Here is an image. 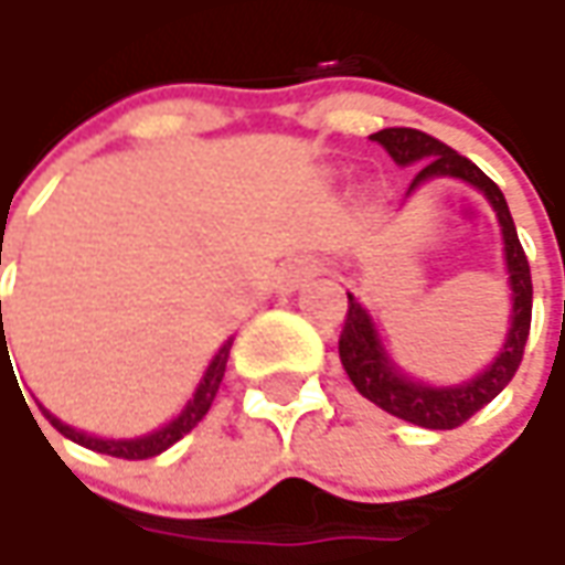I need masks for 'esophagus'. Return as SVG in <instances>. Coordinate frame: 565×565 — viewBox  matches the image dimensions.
Listing matches in <instances>:
<instances>
[{
	"label": "esophagus",
	"instance_id": "34e87169",
	"mask_svg": "<svg viewBox=\"0 0 565 565\" xmlns=\"http://www.w3.org/2000/svg\"><path fill=\"white\" fill-rule=\"evenodd\" d=\"M317 264L311 260H292V264H286L282 273H279V282H282V289H295V286H301V279H308V276H315Z\"/></svg>",
	"mask_w": 565,
	"mask_h": 565
}]
</instances>
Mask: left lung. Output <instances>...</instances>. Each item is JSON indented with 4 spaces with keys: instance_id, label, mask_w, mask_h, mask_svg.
I'll list each match as a JSON object with an SVG mask.
<instances>
[{
    "instance_id": "left-lung-1",
    "label": "left lung",
    "mask_w": 565,
    "mask_h": 565,
    "mask_svg": "<svg viewBox=\"0 0 565 565\" xmlns=\"http://www.w3.org/2000/svg\"><path fill=\"white\" fill-rule=\"evenodd\" d=\"M371 138L383 143L386 153L399 166L422 163L418 175L412 179V188L434 179V175H452V179L471 182L478 191H484V198L493 204L497 216H500V226H503V245H507V267H510L512 286V327L500 359L471 383L440 386L437 390V386H422L415 380L402 377L399 371L393 367V361L386 359L371 317L352 295H349V311H345V320H342V333H339L342 367H345V374L355 383V390L364 399H371L383 412L396 415L402 422L430 427V430H452V427L466 424L475 412H481L490 399H497L503 393V386L515 377L519 364H522L529 330H532V267H529V257H525L522 242L515 235V223H512L503 191L493 185L468 157L456 153L452 147H446L444 141L424 135L418 128H383Z\"/></svg>"
}]
</instances>
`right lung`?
Here are the masks:
<instances>
[{"instance_id":"add662e5","label":"right lung","mask_w":565,"mask_h":565,"mask_svg":"<svg viewBox=\"0 0 565 565\" xmlns=\"http://www.w3.org/2000/svg\"><path fill=\"white\" fill-rule=\"evenodd\" d=\"M0 327H2V301H0ZM228 349H232V342H226V345L216 352V359L210 361L204 380H201V386H198L194 399L185 405V412H182V415H179L172 424H166L163 430H157V434H147V437H138V440H99V437H87V434H81V430H75V427L62 424L58 418H53L46 408H43V415H46V422L53 424L58 434H65L68 440L87 446V449H97V452H106V456H116V459H150V456H160L163 449H169L175 440H182L185 434H191L198 424L204 422V415L210 412L213 399H216V390H220V383H223V374H226ZM6 359H9V345H6V330H2L0 364ZM9 367H11V361H9Z\"/></svg>"}]
</instances>
